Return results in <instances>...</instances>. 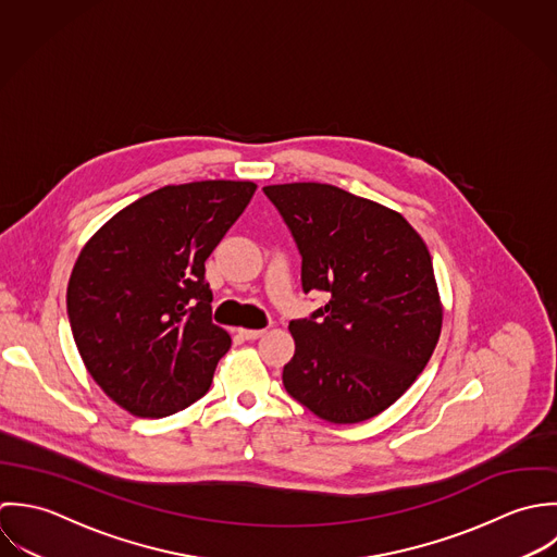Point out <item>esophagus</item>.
I'll use <instances>...</instances> for the list:
<instances>
[{
  "instance_id": "1",
  "label": "esophagus",
  "mask_w": 557,
  "mask_h": 557,
  "mask_svg": "<svg viewBox=\"0 0 557 557\" xmlns=\"http://www.w3.org/2000/svg\"><path fill=\"white\" fill-rule=\"evenodd\" d=\"M262 334H264V330H238V335L245 339H258Z\"/></svg>"
}]
</instances>
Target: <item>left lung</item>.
<instances>
[{"label": "left lung", "mask_w": 557, "mask_h": 557, "mask_svg": "<svg viewBox=\"0 0 557 557\" xmlns=\"http://www.w3.org/2000/svg\"><path fill=\"white\" fill-rule=\"evenodd\" d=\"M301 251L304 290L330 301L288 325L286 392L321 420L357 424L426 368L444 306L426 243L398 211L325 183L264 187Z\"/></svg>", "instance_id": "obj_1"}]
</instances>
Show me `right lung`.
<instances>
[{
  "label": "right lung",
  "mask_w": 557,
  "mask_h": 557,
  "mask_svg": "<svg viewBox=\"0 0 557 557\" xmlns=\"http://www.w3.org/2000/svg\"><path fill=\"white\" fill-rule=\"evenodd\" d=\"M256 191L251 181L165 185L103 223L77 256L66 308L97 385L137 418L200 400L230 335L211 321L205 262Z\"/></svg>",
  "instance_id": "right-lung-1"
}]
</instances>
